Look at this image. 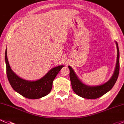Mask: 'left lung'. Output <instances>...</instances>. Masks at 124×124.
<instances>
[{
  "label": "left lung",
  "mask_w": 124,
  "mask_h": 124,
  "mask_svg": "<svg viewBox=\"0 0 124 124\" xmlns=\"http://www.w3.org/2000/svg\"><path fill=\"white\" fill-rule=\"evenodd\" d=\"M117 48V60L115 71L112 78L107 82L97 86H88L80 81L70 66H68L70 70V79L73 91L79 96L84 99H95L100 97L109 91L115 84L119 72V51L118 43L115 41Z\"/></svg>",
  "instance_id": "left-lung-1"
}]
</instances>
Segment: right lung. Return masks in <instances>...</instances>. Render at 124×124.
Masks as SVG:
<instances>
[{
	"instance_id": "1",
	"label": "right lung",
	"mask_w": 124,
	"mask_h": 124,
	"mask_svg": "<svg viewBox=\"0 0 124 124\" xmlns=\"http://www.w3.org/2000/svg\"><path fill=\"white\" fill-rule=\"evenodd\" d=\"M6 74L10 85L15 91L29 99H38L48 95L51 91L55 78L64 66L53 67L43 77L37 81H30L23 79L16 75L11 69L5 51Z\"/></svg>"
}]
</instances>
